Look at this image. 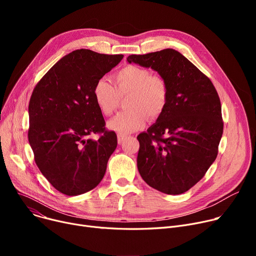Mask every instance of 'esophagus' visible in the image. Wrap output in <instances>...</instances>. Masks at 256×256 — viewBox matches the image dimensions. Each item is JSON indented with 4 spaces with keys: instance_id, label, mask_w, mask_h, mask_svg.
I'll use <instances>...</instances> for the list:
<instances>
[{
    "instance_id": "34e87169",
    "label": "esophagus",
    "mask_w": 256,
    "mask_h": 256,
    "mask_svg": "<svg viewBox=\"0 0 256 256\" xmlns=\"http://www.w3.org/2000/svg\"><path fill=\"white\" fill-rule=\"evenodd\" d=\"M117 140H118V143L119 144H122L126 140V136H121V135H118L117 137Z\"/></svg>"
}]
</instances>
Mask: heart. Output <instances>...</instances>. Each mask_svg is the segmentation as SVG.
<instances>
[{"label":"heart","mask_w":256,"mask_h":256,"mask_svg":"<svg viewBox=\"0 0 256 256\" xmlns=\"http://www.w3.org/2000/svg\"><path fill=\"white\" fill-rule=\"evenodd\" d=\"M113 80L115 87L106 78H100L93 86L92 96L100 111L112 115L126 98L128 110L117 114L108 124L118 135L128 136L141 130L146 118L154 121L163 115L169 100V88L166 80L160 74L137 65H126L117 70Z\"/></svg>","instance_id":"obj_1"}]
</instances>
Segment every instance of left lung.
<instances>
[{
  "mask_svg": "<svg viewBox=\"0 0 256 256\" xmlns=\"http://www.w3.org/2000/svg\"><path fill=\"white\" fill-rule=\"evenodd\" d=\"M128 63L152 67L168 84L163 115L137 137V166L144 182L169 195L190 190L216 160L223 134L221 102L212 80L173 48L130 55Z\"/></svg>",
  "mask_w": 256,
  "mask_h": 256,
  "instance_id": "obj_1",
  "label": "left lung"
}]
</instances>
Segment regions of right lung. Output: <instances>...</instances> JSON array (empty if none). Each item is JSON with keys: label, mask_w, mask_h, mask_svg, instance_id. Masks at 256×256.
<instances>
[{"label": "right lung", "mask_w": 256, "mask_h": 256, "mask_svg": "<svg viewBox=\"0 0 256 256\" xmlns=\"http://www.w3.org/2000/svg\"><path fill=\"white\" fill-rule=\"evenodd\" d=\"M124 55L80 48L60 59L37 83L29 102V143L40 172L59 192L76 196L102 180L117 146L93 100L96 80ZM100 133L98 140L90 138Z\"/></svg>", "instance_id": "obj_1"}]
</instances>
